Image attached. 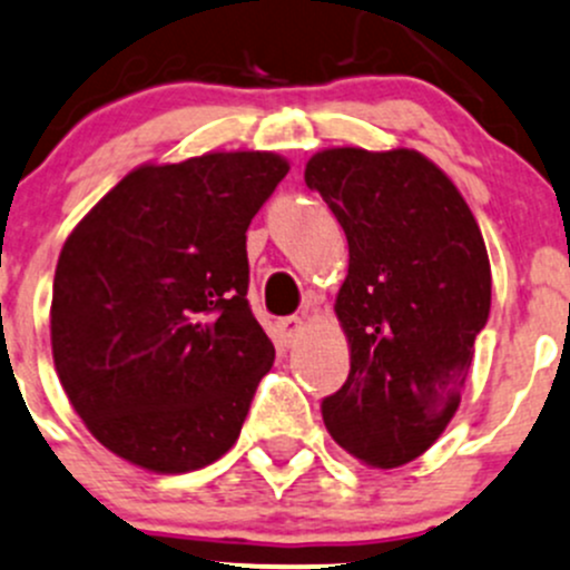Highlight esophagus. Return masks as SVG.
<instances>
[{"label":"esophagus","mask_w":570,"mask_h":570,"mask_svg":"<svg viewBox=\"0 0 570 570\" xmlns=\"http://www.w3.org/2000/svg\"><path fill=\"white\" fill-rule=\"evenodd\" d=\"M303 331L305 325L301 316H284V320H278V333L281 338H284V344H295V341L303 335Z\"/></svg>","instance_id":"obj_1"}]
</instances>
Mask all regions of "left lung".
<instances>
[{
    "label": "left lung",
    "instance_id": "1",
    "mask_svg": "<svg viewBox=\"0 0 570 570\" xmlns=\"http://www.w3.org/2000/svg\"><path fill=\"white\" fill-rule=\"evenodd\" d=\"M305 185L350 243L335 297L350 376L322 401V417L346 453L393 470L456 415L491 308L487 243L451 177L417 149H322Z\"/></svg>",
    "mask_w": 570,
    "mask_h": 570
}]
</instances>
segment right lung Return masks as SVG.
I'll return each mask as SVG.
<instances>
[{
	"label": "right lung",
	"mask_w": 570,
	"mask_h": 570,
	"mask_svg": "<svg viewBox=\"0 0 570 570\" xmlns=\"http://www.w3.org/2000/svg\"><path fill=\"white\" fill-rule=\"evenodd\" d=\"M286 171L289 160L259 149L144 164L65 239L53 365L114 456L177 475L237 442L275 361L245 301V232Z\"/></svg>",
	"instance_id": "add662e5"
}]
</instances>
